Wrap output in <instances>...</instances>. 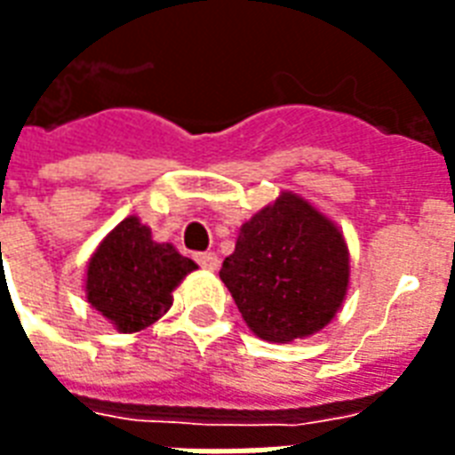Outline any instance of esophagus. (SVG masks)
Listing matches in <instances>:
<instances>
[{
	"label": "esophagus",
	"mask_w": 455,
	"mask_h": 455,
	"mask_svg": "<svg viewBox=\"0 0 455 455\" xmlns=\"http://www.w3.org/2000/svg\"><path fill=\"white\" fill-rule=\"evenodd\" d=\"M195 260L200 262V267H204V270H219V255L217 253H197L195 255Z\"/></svg>",
	"instance_id": "esophagus-1"
}]
</instances>
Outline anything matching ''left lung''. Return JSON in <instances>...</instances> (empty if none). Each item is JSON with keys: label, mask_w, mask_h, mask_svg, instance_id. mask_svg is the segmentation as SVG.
<instances>
[{"label": "left lung", "mask_w": 455, "mask_h": 455, "mask_svg": "<svg viewBox=\"0 0 455 455\" xmlns=\"http://www.w3.org/2000/svg\"><path fill=\"white\" fill-rule=\"evenodd\" d=\"M219 277L258 338L287 345L338 315L349 289L347 241L313 202L284 190L241 224Z\"/></svg>", "instance_id": "obj_1"}]
</instances>
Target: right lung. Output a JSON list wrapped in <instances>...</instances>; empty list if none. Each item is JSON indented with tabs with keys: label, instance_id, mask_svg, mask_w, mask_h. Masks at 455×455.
<instances>
[{
	"label": "right lung",
	"instance_id": "obj_1",
	"mask_svg": "<svg viewBox=\"0 0 455 455\" xmlns=\"http://www.w3.org/2000/svg\"><path fill=\"white\" fill-rule=\"evenodd\" d=\"M193 270L197 262L173 243L154 241L151 228L130 214L91 253L84 291L117 332L132 335L166 315L173 291Z\"/></svg>",
	"mask_w": 455,
	"mask_h": 455
}]
</instances>
